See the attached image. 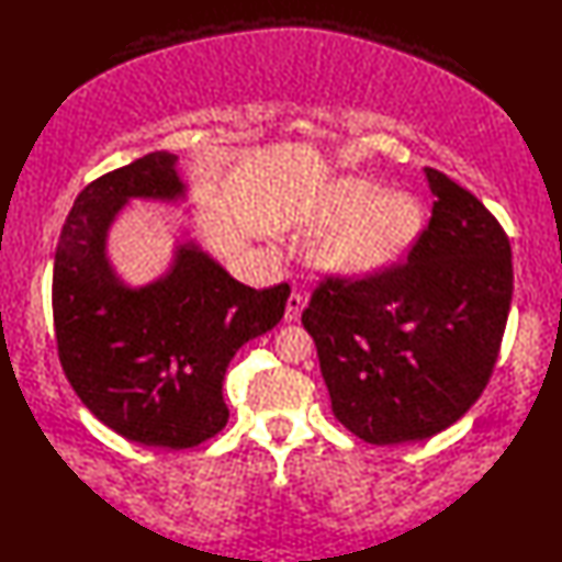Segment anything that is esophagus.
<instances>
[{"instance_id": "esophagus-1", "label": "esophagus", "mask_w": 562, "mask_h": 562, "mask_svg": "<svg viewBox=\"0 0 562 562\" xmlns=\"http://www.w3.org/2000/svg\"><path fill=\"white\" fill-rule=\"evenodd\" d=\"M304 304H306L304 296L300 292H292L288 300V306H284V321H288V324H294V321L302 316Z\"/></svg>"}]
</instances>
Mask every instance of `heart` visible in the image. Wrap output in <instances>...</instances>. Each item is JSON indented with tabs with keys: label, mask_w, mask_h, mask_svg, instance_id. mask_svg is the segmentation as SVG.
Wrapping results in <instances>:
<instances>
[{
	"label": "heart",
	"mask_w": 562,
	"mask_h": 562,
	"mask_svg": "<svg viewBox=\"0 0 562 562\" xmlns=\"http://www.w3.org/2000/svg\"><path fill=\"white\" fill-rule=\"evenodd\" d=\"M318 222L333 226L318 246L321 268L348 280L386 272L423 234L425 210L408 190H384L364 178L330 183Z\"/></svg>",
	"instance_id": "1"
}]
</instances>
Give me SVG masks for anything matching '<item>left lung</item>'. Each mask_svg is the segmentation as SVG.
Returning <instances> with one entry per match:
<instances>
[{
  "label": "left lung",
  "instance_id": "1",
  "mask_svg": "<svg viewBox=\"0 0 562 562\" xmlns=\"http://www.w3.org/2000/svg\"><path fill=\"white\" fill-rule=\"evenodd\" d=\"M427 229L403 266L328 278L304 308L338 420L369 445L420 441L479 401L512 302L509 238L483 202L425 169Z\"/></svg>",
  "mask_w": 562,
  "mask_h": 562
}]
</instances>
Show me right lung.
I'll list each match as a JSON object with an SVG mask.
<instances>
[{
	"label": "right lung",
	"instance_id": "obj_1",
	"mask_svg": "<svg viewBox=\"0 0 562 562\" xmlns=\"http://www.w3.org/2000/svg\"><path fill=\"white\" fill-rule=\"evenodd\" d=\"M133 200L188 202L176 154L151 151L77 195L55 250L57 352L81 403L113 432L188 449L229 420L226 367L244 342L280 324L290 288H246L188 226L169 270L133 288L109 256L111 226Z\"/></svg>",
	"mask_w": 562,
	"mask_h": 562
}]
</instances>
